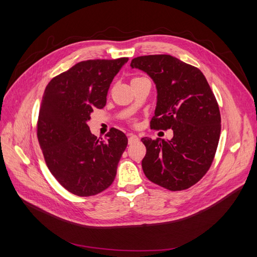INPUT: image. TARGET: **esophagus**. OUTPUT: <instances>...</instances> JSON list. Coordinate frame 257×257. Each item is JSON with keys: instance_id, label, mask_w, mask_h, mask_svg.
Masks as SVG:
<instances>
[{"instance_id": "34e87169", "label": "esophagus", "mask_w": 257, "mask_h": 257, "mask_svg": "<svg viewBox=\"0 0 257 257\" xmlns=\"http://www.w3.org/2000/svg\"><path fill=\"white\" fill-rule=\"evenodd\" d=\"M136 142H138V137H137L135 134L128 135V144H130V145L135 144Z\"/></svg>"}]
</instances>
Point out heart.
I'll return each instance as SVG.
<instances>
[{"label":"heart","instance_id":"1","mask_svg":"<svg viewBox=\"0 0 257 257\" xmlns=\"http://www.w3.org/2000/svg\"><path fill=\"white\" fill-rule=\"evenodd\" d=\"M137 78H141V77H137ZM137 78H134V79H137ZM132 122H133V123H134L135 121H134V120H132Z\"/></svg>","mask_w":257,"mask_h":257}]
</instances>
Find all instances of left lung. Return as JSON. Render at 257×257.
I'll use <instances>...</instances> for the list:
<instances>
[{
	"label": "left lung",
	"instance_id": "1",
	"mask_svg": "<svg viewBox=\"0 0 257 257\" xmlns=\"http://www.w3.org/2000/svg\"><path fill=\"white\" fill-rule=\"evenodd\" d=\"M132 68L149 75L157 85L153 130L172 128L174 137L142 138L146 177L169 191L196 184L211 166L221 134L219 105L204 74L169 54L137 57Z\"/></svg>",
	"mask_w": 257,
	"mask_h": 257
}]
</instances>
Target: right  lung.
<instances>
[{
	"instance_id": "add662e5",
	"label": "right lung",
	"mask_w": 257,
	"mask_h": 257,
	"mask_svg": "<svg viewBox=\"0 0 257 257\" xmlns=\"http://www.w3.org/2000/svg\"><path fill=\"white\" fill-rule=\"evenodd\" d=\"M127 61H82L46 87L37 120L38 143L52 176L74 195H96L115 178L127 137L112 127L105 139L97 138L87 122L93 109L105 107L113 77Z\"/></svg>"
}]
</instances>
